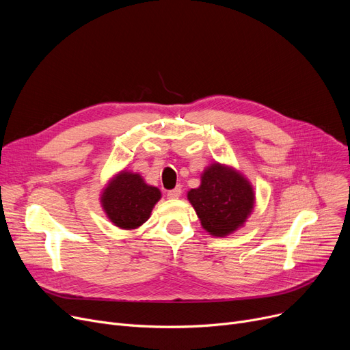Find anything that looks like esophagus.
<instances>
[{
    "instance_id": "esophagus-1",
    "label": "esophagus",
    "mask_w": 350,
    "mask_h": 350,
    "mask_svg": "<svg viewBox=\"0 0 350 350\" xmlns=\"http://www.w3.org/2000/svg\"><path fill=\"white\" fill-rule=\"evenodd\" d=\"M180 196H181V187H176V189L167 191V198L174 200V198H178Z\"/></svg>"
}]
</instances>
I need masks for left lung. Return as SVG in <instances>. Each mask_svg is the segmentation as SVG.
<instances>
[{
  "label": "left lung",
  "mask_w": 350,
  "mask_h": 350,
  "mask_svg": "<svg viewBox=\"0 0 350 350\" xmlns=\"http://www.w3.org/2000/svg\"><path fill=\"white\" fill-rule=\"evenodd\" d=\"M187 198L210 235L227 237L241 228L251 215L255 193L250 180L231 165L214 161L201 173L197 189Z\"/></svg>",
  "instance_id": "left-lung-1"
}]
</instances>
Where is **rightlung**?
Returning <instances> with one entry per match:
<instances>
[{
	"label": "right lung",
	"instance_id": "obj_1",
	"mask_svg": "<svg viewBox=\"0 0 350 350\" xmlns=\"http://www.w3.org/2000/svg\"><path fill=\"white\" fill-rule=\"evenodd\" d=\"M160 197V190L147 185L139 173L122 170L102 190L100 204L113 226L136 230L149 219Z\"/></svg>",
	"mask_w": 350,
	"mask_h": 350
}]
</instances>
